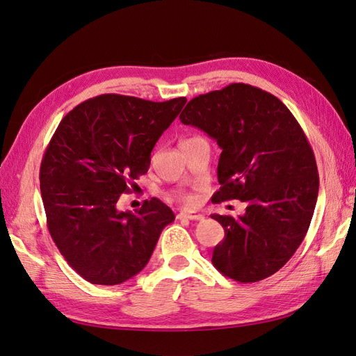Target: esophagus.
Masks as SVG:
<instances>
[{
	"label": "esophagus",
	"mask_w": 356,
	"mask_h": 356,
	"mask_svg": "<svg viewBox=\"0 0 356 356\" xmlns=\"http://www.w3.org/2000/svg\"><path fill=\"white\" fill-rule=\"evenodd\" d=\"M177 218H179V220H191V221H200V220H203L204 215L198 213V212H180V213L177 215Z\"/></svg>",
	"instance_id": "1"
}]
</instances>
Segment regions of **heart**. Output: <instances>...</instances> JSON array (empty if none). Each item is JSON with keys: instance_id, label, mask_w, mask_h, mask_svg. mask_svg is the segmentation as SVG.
Segmentation results:
<instances>
[{"instance_id": "heart-1", "label": "heart", "mask_w": 356, "mask_h": 356, "mask_svg": "<svg viewBox=\"0 0 356 356\" xmlns=\"http://www.w3.org/2000/svg\"><path fill=\"white\" fill-rule=\"evenodd\" d=\"M184 202H185L186 204H194V203H195V198L191 197V195H185V197H184Z\"/></svg>"}]
</instances>
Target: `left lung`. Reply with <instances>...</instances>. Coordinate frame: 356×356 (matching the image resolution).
<instances>
[{"instance_id": "1", "label": "left lung", "mask_w": 356, "mask_h": 356, "mask_svg": "<svg viewBox=\"0 0 356 356\" xmlns=\"http://www.w3.org/2000/svg\"><path fill=\"white\" fill-rule=\"evenodd\" d=\"M179 118L222 150L213 202L247 203L238 218L212 215L225 233L213 266L239 282L273 275L304 241L317 202L316 158L304 131L278 97L242 83L194 97Z\"/></svg>"}]
</instances>
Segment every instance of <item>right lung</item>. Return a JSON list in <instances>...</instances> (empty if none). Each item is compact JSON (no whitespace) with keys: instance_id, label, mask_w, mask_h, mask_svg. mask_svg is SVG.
I'll return each instance as SVG.
<instances>
[{"instance_id":"right-lung-1","label":"right lung","mask_w":356,"mask_h":356,"mask_svg":"<svg viewBox=\"0 0 356 356\" xmlns=\"http://www.w3.org/2000/svg\"><path fill=\"white\" fill-rule=\"evenodd\" d=\"M186 97L152 102L100 95L60 122L40 165L48 229L61 256L91 284H122L147 265L175 213L161 200H145L135 213L118 198L145 175L150 153Z\"/></svg>"}]
</instances>
